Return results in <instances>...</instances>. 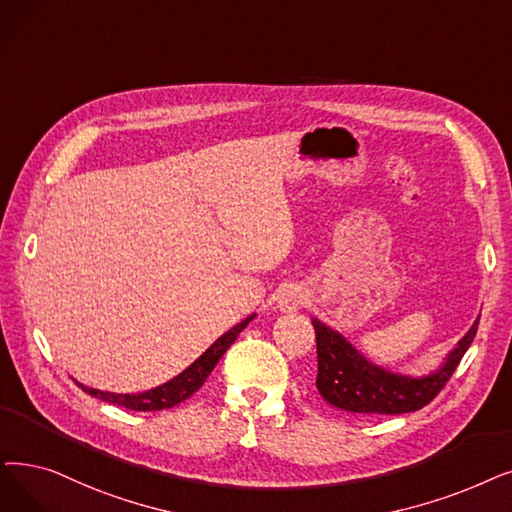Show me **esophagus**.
I'll list each match as a JSON object with an SVG mask.
<instances>
[{
    "label": "esophagus",
    "instance_id": "esophagus-1",
    "mask_svg": "<svg viewBox=\"0 0 512 512\" xmlns=\"http://www.w3.org/2000/svg\"><path fill=\"white\" fill-rule=\"evenodd\" d=\"M303 303H305V295H303L301 288L291 286V288H286V291L282 293V297L278 301V307L282 311H297Z\"/></svg>",
    "mask_w": 512,
    "mask_h": 512
}]
</instances>
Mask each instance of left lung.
<instances>
[{
    "label": "left lung",
    "mask_w": 512,
    "mask_h": 512,
    "mask_svg": "<svg viewBox=\"0 0 512 512\" xmlns=\"http://www.w3.org/2000/svg\"><path fill=\"white\" fill-rule=\"evenodd\" d=\"M316 330L318 347V379L316 387L330 406L345 412L376 416V414H406L425 408L446 387L458 368L462 355L471 347L477 324L460 339L448 355L446 364L437 372L412 379L387 372L370 364L364 355L345 341L337 330L328 328L320 320H311Z\"/></svg>",
    "instance_id": "obj_1"
}]
</instances>
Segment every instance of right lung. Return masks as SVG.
Wrapping results in <instances>:
<instances>
[{
  "mask_svg": "<svg viewBox=\"0 0 512 512\" xmlns=\"http://www.w3.org/2000/svg\"><path fill=\"white\" fill-rule=\"evenodd\" d=\"M253 318L255 316H249L247 320H242L240 324L230 328L226 335H221L192 366H188L182 374H177L175 379H171L169 383H165V385H161L157 389H150V391L136 393V395H119V393H108V391H100V389H90V387H85V385H79V387L85 393H90L94 397H100V399H104V402H108V404L123 406L127 410L152 412V410L173 408L177 404H182L184 399H188L192 393H196L198 389L203 387V383L207 381V376L213 372V368L221 360V355L228 351V347L236 341V337L240 335L244 328H247V324Z\"/></svg>",
  "mask_w": 512,
  "mask_h": 512,
  "instance_id": "right-lung-1",
  "label": "right lung"
}]
</instances>
